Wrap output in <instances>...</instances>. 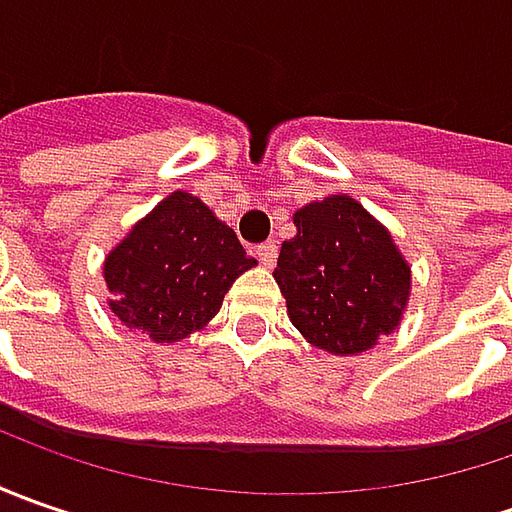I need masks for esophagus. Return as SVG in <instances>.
Wrapping results in <instances>:
<instances>
[{
    "label": "esophagus",
    "instance_id": "1",
    "mask_svg": "<svg viewBox=\"0 0 512 512\" xmlns=\"http://www.w3.org/2000/svg\"><path fill=\"white\" fill-rule=\"evenodd\" d=\"M256 256H259V262H262V265L273 267L276 256H279V245H276V242H265V245L256 247Z\"/></svg>",
    "mask_w": 512,
    "mask_h": 512
}]
</instances>
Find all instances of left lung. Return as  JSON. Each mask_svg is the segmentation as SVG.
Here are the masks:
<instances>
[{"instance_id": "obj_1", "label": "left lung", "mask_w": 512, "mask_h": 512, "mask_svg": "<svg viewBox=\"0 0 512 512\" xmlns=\"http://www.w3.org/2000/svg\"><path fill=\"white\" fill-rule=\"evenodd\" d=\"M296 236L276 262L290 322L330 353H364L402 319L410 267L390 233L356 199L327 196L302 207Z\"/></svg>"}]
</instances>
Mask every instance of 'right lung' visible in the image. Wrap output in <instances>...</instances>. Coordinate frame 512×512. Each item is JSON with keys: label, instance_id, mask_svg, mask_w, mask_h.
Masks as SVG:
<instances>
[{"label": "right lung", "instance_id": "obj_1", "mask_svg": "<svg viewBox=\"0 0 512 512\" xmlns=\"http://www.w3.org/2000/svg\"><path fill=\"white\" fill-rule=\"evenodd\" d=\"M253 265L233 227L176 190L108 256L110 310L153 342H179L219 313L230 285Z\"/></svg>", "mask_w": 512, "mask_h": 512}]
</instances>
